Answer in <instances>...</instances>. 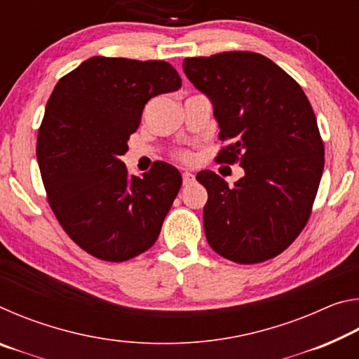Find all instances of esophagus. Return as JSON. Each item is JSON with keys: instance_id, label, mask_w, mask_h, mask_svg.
Listing matches in <instances>:
<instances>
[{"instance_id": "esophagus-1", "label": "esophagus", "mask_w": 359, "mask_h": 359, "mask_svg": "<svg viewBox=\"0 0 359 359\" xmlns=\"http://www.w3.org/2000/svg\"><path fill=\"white\" fill-rule=\"evenodd\" d=\"M182 179H184V185H190L194 182V175L191 172H184V175H182Z\"/></svg>"}]
</instances>
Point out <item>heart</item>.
Wrapping results in <instances>:
<instances>
[{
	"instance_id": "obj_1",
	"label": "heart",
	"mask_w": 359,
	"mask_h": 359,
	"mask_svg": "<svg viewBox=\"0 0 359 359\" xmlns=\"http://www.w3.org/2000/svg\"><path fill=\"white\" fill-rule=\"evenodd\" d=\"M179 158L182 161H185V163H190L191 160H193V155L190 154V151H180L179 154Z\"/></svg>"
}]
</instances>
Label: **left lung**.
<instances>
[{
  "label": "left lung",
  "instance_id": "obj_1",
  "mask_svg": "<svg viewBox=\"0 0 359 359\" xmlns=\"http://www.w3.org/2000/svg\"><path fill=\"white\" fill-rule=\"evenodd\" d=\"M185 76L214 104L222 141L217 161L244 168L229 188L212 171L204 233L223 258L239 264L271 259L291 245L311 217L325 166L317 118L301 85L255 52L184 60Z\"/></svg>",
  "mask_w": 359,
  "mask_h": 359
}]
</instances>
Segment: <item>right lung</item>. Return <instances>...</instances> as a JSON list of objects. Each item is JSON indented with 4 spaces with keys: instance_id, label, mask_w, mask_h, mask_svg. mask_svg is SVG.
Listing matches in <instances>:
<instances>
[{
    "instance_id": "add662e5",
    "label": "right lung",
    "mask_w": 359,
    "mask_h": 359,
    "mask_svg": "<svg viewBox=\"0 0 359 359\" xmlns=\"http://www.w3.org/2000/svg\"><path fill=\"white\" fill-rule=\"evenodd\" d=\"M180 87L179 72L163 60L92 57L53 88L36 156L57 220L93 257L120 263L158 239L182 175L165 161L130 175L121 155L147 101Z\"/></svg>"
}]
</instances>
